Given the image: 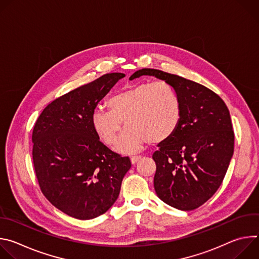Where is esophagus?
Wrapping results in <instances>:
<instances>
[{
  "label": "esophagus",
  "instance_id": "esophagus-1",
  "mask_svg": "<svg viewBox=\"0 0 259 259\" xmlns=\"http://www.w3.org/2000/svg\"><path fill=\"white\" fill-rule=\"evenodd\" d=\"M140 159H141V157H140V156H134V157H131V163H132V164H136Z\"/></svg>",
  "mask_w": 259,
  "mask_h": 259
}]
</instances>
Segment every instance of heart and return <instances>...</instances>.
Here are the masks:
<instances>
[{
  "label": "heart",
  "instance_id": "obj_1",
  "mask_svg": "<svg viewBox=\"0 0 259 259\" xmlns=\"http://www.w3.org/2000/svg\"><path fill=\"white\" fill-rule=\"evenodd\" d=\"M108 106L93 110L92 127L105 144L113 145L124 122L127 129L115 147L121 154L135 153L147 141L156 144L168 140L181 119L179 96L166 82L131 86L110 97Z\"/></svg>",
  "mask_w": 259,
  "mask_h": 259
}]
</instances>
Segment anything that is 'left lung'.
<instances>
[{"label":"left lung","mask_w":259,"mask_h":259,"mask_svg":"<svg viewBox=\"0 0 259 259\" xmlns=\"http://www.w3.org/2000/svg\"><path fill=\"white\" fill-rule=\"evenodd\" d=\"M154 76L170 84L181 103L175 133L153 155L157 196L179 210H194L218 190L234 154L235 135L225 101L207 87L159 69L142 68L130 80Z\"/></svg>","instance_id":"left-lung-1"}]
</instances>
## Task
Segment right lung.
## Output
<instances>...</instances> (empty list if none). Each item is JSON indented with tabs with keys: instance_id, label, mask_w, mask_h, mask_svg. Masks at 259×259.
Masks as SVG:
<instances>
[{
	"instance_id": "add662e5",
	"label": "right lung",
	"mask_w": 259,
	"mask_h": 259,
	"mask_svg": "<svg viewBox=\"0 0 259 259\" xmlns=\"http://www.w3.org/2000/svg\"><path fill=\"white\" fill-rule=\"evenodd\" d=\"M124 77L106 73L58 97L34 124L32 161L40 189L53 206L73 218L87 220L105 213L131 167L128 157L99 140L91 123L98 102Z\"/></svg>"
}]
</instances>
